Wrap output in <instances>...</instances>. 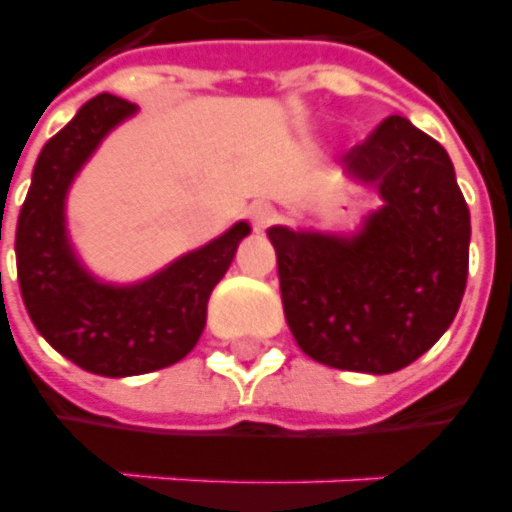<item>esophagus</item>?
<instances>
[{"label": "esophagus", "mask_w": 512, "mask_h": 512, "mask_svg": "<svg viewBox=\"0 0 512 512\" xmlns=\"http://www.w3.org/2000/svg\"><path fill=\"white\" fill-rule=\"evenodd\" d=\"M250 220H253V226L262 231V228H267L275 220V206L264 204V201L262 204H253L250 206Z\"/></svg>", "instance_id": "esophagus-1"}]
</instances>
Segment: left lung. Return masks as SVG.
<instances>
[{"label": "left lung", "mask_w": 512, "mask_h": 512, "mask_svg": "<svg viewBox=\"0 0 512 512\" xmlns=\"http://www.w3.org/2000/svg\"><path fill=\"white\" fill-rule=\"evenodd\" d=\"M383 198L353 239L270 228L289 331L336 369L389 375L447 331L469 275L471 220L452 159L408 118L389 115L344 154Z\"/></svg>", "instance_id": "obj_1"}]
</instances>
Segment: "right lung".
<instances>
[{"mask_svg":"<svg viewBox=\"0 0 512 512\" xmlns=\"http://www.w3.org/2000/svg\"><path fill=\"white\" fill-rule=\"evenodd\" d=\"M129 101L99 93L43 146L16 226L21 297L54 350L104 378L146 375L176 364L201 339L206 303L226 275L248 223L181 256L137 286L93 281L65 237V192L101 137L129 118Z\"/></svg>","mask_w":512,"mask_h":512,"instance_id":"1","label":"right lung"}]
</instances>
